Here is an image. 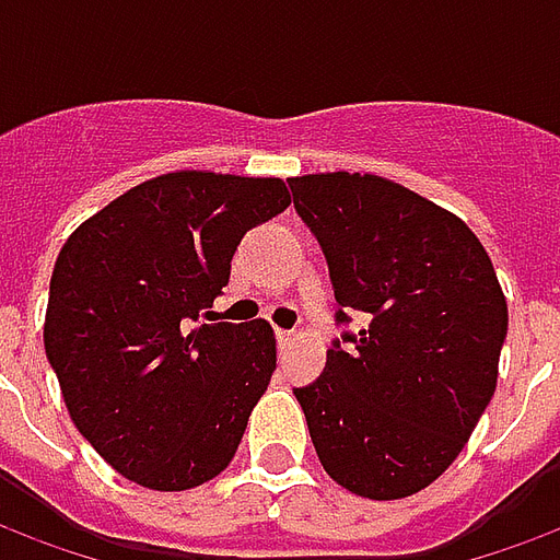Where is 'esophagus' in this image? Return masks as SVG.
Instances as JSON below:
<instances>
[{"label": "esophagus", "mask_w": 560, "mask_h": 560, "mask_svg": "<svg viewBox=\"0 0 560 560\" xmlns=\"http://www.w3.org/2000/svg\"><path fill=\"white\" fill-rule=\"evenodd\" d=\"M276 339H279V348H288L296 339V332L293 329H276Z\"/></svg>", "instance_id": "obj_1"}]
</instances>
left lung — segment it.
Masks as SVG:
<instances>
[{"label":"left lung","instance_id":"8db88e82","mask_svg":"<svg viewBox=\"0 0 560 560\" xmlns=\"http://www.w3.org/2000/svg\"><path fill=\"white\" fill-rule=\"evenodd\" d=\"M360 332L293 389L317 458L348 492L396 501L444 474L492 401L506 300L482 243L453 212L375 173L291 179Z\"/></svg>","mask_w":560,"mask_h":560}]
</instances>
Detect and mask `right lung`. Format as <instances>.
Returning a JSON list of instances; mask_svg holds the SVG:
<instances>
[{
    "instance_id": "1",
    "label": "right lung",
    "mask_w": 560,
    "mask_h": 560,
    "mask_svg": "<svg viewBox=\"0 0 560 560\" xmlns=\"http://www.w3.org/2000/svg\"><path fill=\"white\" fill-rule=\"evenodd\" d=\"M291 207L276 176L176 171L80 224L56 257L44 351L78 432L126 480L185 492L231 465L276 372L267 320L197 324L245 231Z\"/></svg>"
}]
</instances>
